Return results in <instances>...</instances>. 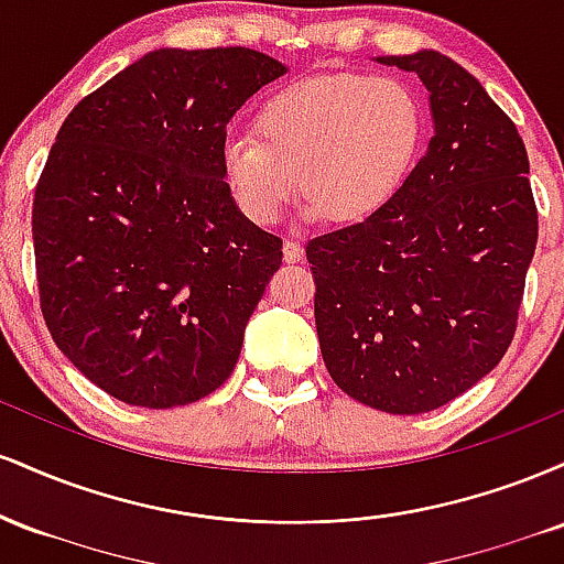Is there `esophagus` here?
<instances>
[{
  "label": "esophagus",
  "mask_w": 564,
  "mask_h": 564,
  "mask_svg": "<svg viewBox=\"0 0 564 564\" xmlns=\"http://www.w3.org/2000/svg\"><path fill=\"white\" fill-rule=\"evenodd\" d=\"M283 260H286L289 264H294V262L302 260V246H300V241H286V243H283Z\"/></svg>",
  "instance_id": "34e87169"
}]
</instances>
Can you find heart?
I'll return each mask as SVG.
<instances>
[{
	"mask_svg": "<svg viewBox=\"0 0 564 564\" xmlns=\"http://www.w3.org/2000/svg\"><path fill=\"white\" fill-rule=\"evenodd\" d=\"M424 134V102L411 84L347 70L275 89L257 113V134H228L219 161L251 223H275L300 183L307 219L360 223L398 196Z\"/></svg>",
	"mask_w": 564,
	"mask_h": 564,
	"instance_id": "b5f03b06",
	"label": "heart"
}]
</instances>
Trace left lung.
Listing matches in <instances>:
<instances>
[{
	"instance_id": "obj_1",
	"label": "left lung",
	"mask_w": 564,
	"mask_h": 564,
	"mask_svg": "<svg viewBox=\"0 0 564 564\" xmlns=\"http://www.w3.org/2000/svg\"><path fill=\"white\" fill-rule=\"evenodd\" d=\"M413 70L435 134L384 209L307 243L323 364L398 416L451 403L498 366L539 241L525 142L482 84L435 50Z\"/></svg>"
}]
</instances>
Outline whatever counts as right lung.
Instances as JSON below:
<instances>
[{"label":"right lung","mask_w":564,"mask_h":564,"mask_svg":"<svg viewBox=\"0 0 564 564\" xmlns=\"http://www.w3.org/2000/svg\"><path fill=\"white\" fill-rule=\"evenodd\" d=\"M283 74L257 50L161 47L57 132L31 215L39 302L61 352L121 403H196L238 364L283 241L241 215L219 153Z\"/></svg>","instance_id":"1"}]
</instances>
